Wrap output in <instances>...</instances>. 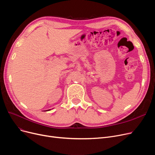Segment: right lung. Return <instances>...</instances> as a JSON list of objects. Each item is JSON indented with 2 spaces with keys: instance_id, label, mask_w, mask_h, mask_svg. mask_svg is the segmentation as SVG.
<instances>
[{
  "instance_id": "add662e5",
  "label": "right lung",
  "mask_w": 155,
  "mask_h": 155,
  "mask_svg": "<svg viewBox=\"0 0 155 155\" xmlns=\"http://www.w3.org/2000/svg\"><path fill=\"white\" fill-rule=\"evenodd\" d=\"M45 111H47V110H45Z\"/></svg>"
}]
</instances>
